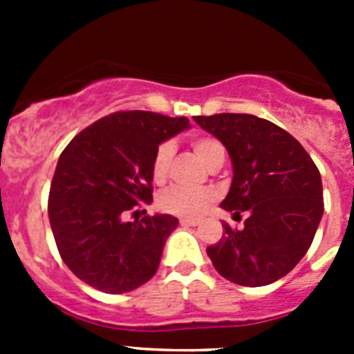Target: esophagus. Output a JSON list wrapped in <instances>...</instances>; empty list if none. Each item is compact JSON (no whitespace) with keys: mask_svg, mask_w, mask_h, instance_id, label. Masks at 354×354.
<instances>
[{"mask_svg":"<svg viewBox=\"0 0 354 354\" xmlns=\"http://www.w3.org/2000/svg\"><path fill=\"white\" fill-rule=\"evenodd\" d=\"M198 223H200L198 220H186V218L180 220V225H183V227H196Z\"/></svg>","mask_w":354,"mask_h":354,"instance_id":"34e87169","label":"esophagus"}]
</instances>
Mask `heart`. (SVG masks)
Returning <instances> with one entry per match:
<instances>
[{
    "mask_svg": "<svg viewBox=\"0 0 354 354\" xmlns=\"http://www.w3.org/2000/svg\"><path fill=\"white\" fill-rule=\"evenodd\" d=\"M193 150L196 152L202 161L211 167L212 162L218 159H225V147L220 140L212 136H198L193 140ZM175 147L171 142H162L156 149L154 158H152V177L156 183H162L167 179L170 162L174 158ZM216 200V193L212 189H193V187L171 186L167 192L159 195V207L168 214L180 216V218H200L204 214L211 204Z\"/></svg>",
    "mask_w": 354,
    "mask_h": 354,
    "instance_id": "b5f03b06",
    "label": "heart"
}]
</instances>
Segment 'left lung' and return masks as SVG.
I'll use <instances>...</instances> for the list:
<instances>
[{
	"mask_svg": "<svg viewBox=\"0 0 354 354\" xmlns=\"http://www.w3.org/2000/svg\"><path fill=\"white\" fill-rule=\"evenodd\" d=\"M220 140L232 161V184L221 202L245 227L223 223L225 236L209 246L216 271L237 286L262 287L286 277L303 259L323 218V183L301 143L255 115L195 117Z\"/></svg>",
	"mask_w": 354,
	"mask_h": 354,
	"instance_id": "8db88e82",
	"label": "left lung"
}]
</instances>
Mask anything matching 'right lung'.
Wrapping results in <instances>:
<instances>
[{
  "label": "right lung",
  "instance_id": "right-lung-1",
  "mask_svg": "<svg viewBox=\"0 0 354 354\" xmlns=\"http://www.w3.org/2000/svg\"><path fill=\"white\" fill-rule=\"evenodd\" d=\"M187 127L186 117L117 111L65 147L49 189V223L62 259L84 283L122 294L156 274L179 220L170 214L122 218L152 202L156 149Z\"/></svg>",
  "mask_w": 354,
  "mask_h": 354
}]
</instances>
